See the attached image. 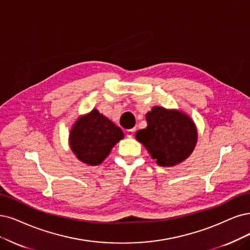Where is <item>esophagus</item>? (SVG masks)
Instances as JSON below:
<instances>
[{"label": "esophagus", "mask_w": 250, "mask_h": 250, "mask_svg": "<svg viewBox=\"0 0 250 250\" xmlns=\"http://www.w3.org/2000/svg\"><path fill=\"white\" fill-rule=\"evenodd\" d=\"M134 134H135V128H131V130H127L125 132V135L127 138H132L134 136Z\"/></svg>", "instance_id": "obj_1"}]
</instances>
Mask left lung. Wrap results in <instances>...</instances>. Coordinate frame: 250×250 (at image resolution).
I'll use <instances>...</instances> for the list:
<instances>
[{"instance_id": "obj_1", "label": "left lung", "mask_w": 250, "mask_h": 250, "mask_svg": "<svg viewBox=\"0 0 250 250\" xmlns=\"http://www.w3.org/2000/svg\"><path fill=\"white\" fill-rule=\"evenodd\" d=\"M147 126L136 133L151 158L162 167H173L186 161L198 142L193 120L183 111L154 106L146 113Z\"/></svg>"}]
</instances>
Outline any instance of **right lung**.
Listing matches in <instances>:
<instances>
[{"instance_id": "add662e5", "label": "right lung", "mask_w": 250, "mask_h": 250, "mask_svg": "<svg viewBox=\"0 0 250 250\" xmlns=\"http://www.w3.org/2000/svg\"><path fill=\"white\" fill-rule=\"evenodd\" d=\"M124 136L122 128L94 108L74 123L69 135V145L80 162L98 166Z\"/></svg>"}]
</instances>
